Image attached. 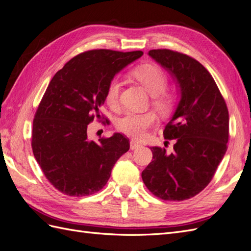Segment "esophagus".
Listing matches in <instances>:
<instances>
[{
    "label": "esophagus",
    "mask_w": 251,
    "mask_h": 251,
    "mask_svg": "<svg viewBox=\"0 0 251 251\" xmlns=\"http://www.w3.org/2000/svg\"><path fill=\"white\" fill-rule=\"evenodd\" d=\"M140 146H141V143L137 142L136 140H131L130 141V149L131 150H137V149H139Z\"/></svg>",
    "instance_id": "1"
}]
</instances>
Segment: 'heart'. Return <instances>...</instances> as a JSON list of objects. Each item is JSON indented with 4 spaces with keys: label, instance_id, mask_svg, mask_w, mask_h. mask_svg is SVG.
<instances>
[{
    "label": "heart",
    "instance_id": "b5f03b06",
    "mask_svg": "<svg viewBox=\"0 0 251 251\" xmlns=\"http://www.w3.org/2000/svg\"><path fill=\"white\" fill-rule=\"evenodd\" d=\"M132 75L151 94V104L159 113L166 114L172 110L174 106V98L172 94L165 92L168 87V77L161 68L153 63L142 64L132 71ZM121 88L122 83L118 77H113L109 80L106 88V102L114 110L120 105ZM156 122V114L151 111H128L117 121L115 126L120 132L128 137L142 139L146 136L147 130L155 126Z\"/></svg>",
    "mask_w": 251,
    "mask_h": 251
}]
</instances>
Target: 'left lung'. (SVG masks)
<instances>
[{
    "label": "left lung",
    "mask_w": 251,
    "mask_h": 251,
    "mask_svg": "<svg viewBox=\"0 0 251 251\" xmlns=\"http://www.w3.org/2000/svg\"><path fill=\"white\" fill-rule=\"evenodd\" d=\"M149 55L174 77L181 99L163 130L165 139L175 140L173 152L151 147L152 160L142 172V179L146 188L163 201H185L207 187L226 153L228 108L213 77L201 62L166 49L151 50Z\"/></svg>",
    "instance_id": "1"
}]
</instances>
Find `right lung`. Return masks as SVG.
I'll return each mask as SVG.
<instances>
[{"label":"right lung","instance_id":"1","mask_svg":"<svg viewBox=\"0 0 251 251\" xmlns=\"http://www.w3.org/2000/svg\"><path fill=\"white\" fill-rule=\"evenodd\" d=\"M142 55V50H87L50 81L35 113L31 149L44 176L63 194L80 197L101 190L115 162L129 150L124 134L94 142L87 129L100 118L109 80Z\"/></svg>","mask_w":251,"mask_h":251}]
</instances>
